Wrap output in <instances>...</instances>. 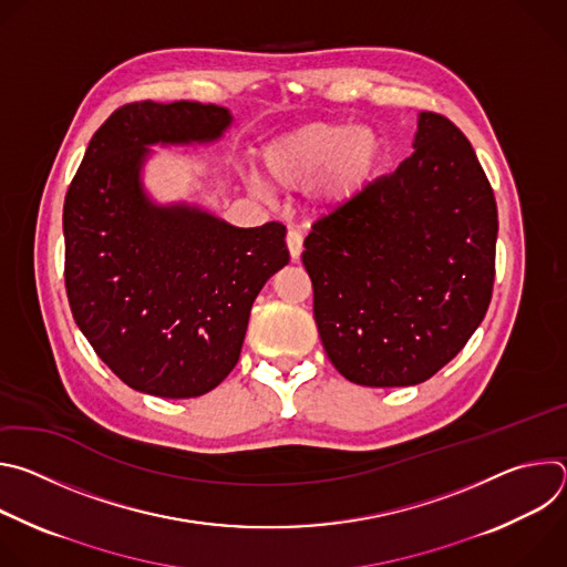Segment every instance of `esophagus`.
I'll return each instance as SVG.
<instances>
[{
	"label": "esophagus",
	"instance_id": "esophagus-1",
	"mask_svg": "<svg viewBox=\"0 0 567 567\" xmlns=\"http://www.w3.org/2000/svg\"><path fill=\"white\" fill-rule=\"evenodd\" d=\"M287 249H289V256L291 260H298L300 254H302V233L300 230H289L287 233Z\"/></svg>",
	"mask_w": 567,
	"mask_h": 567
}]
</instances>
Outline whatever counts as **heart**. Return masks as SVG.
<instances>
[{
    "instance_id": "heart-1",
    "label": "heart",
    "mask_w": 567,
    "mask_h": 567,
    "mask_svg": "<svg viewBox=\"0 0 567 567\" xmlns=\"http://www.w3.org/2000/svg\"><path fill=\"white\" fill-rule=\"evenodd\" d=\"M265 171L278 188H302L313 177L316 202L332 210L357 199L372 182L381 143L368 127L311 123L276 138L262 154ZM258 193H269L262 179H251Z\"/></svg>"
}]
</instances>
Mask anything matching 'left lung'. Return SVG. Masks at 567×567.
Instances as JSON below:
<instances>
[{
    "mask_svg": "<svg viewBox=\"0 0 567 567\" xmlns=\"http://www.w3.org/2000/svg\"><path fill=\"white\" fill-rule=\"evenodd\" d=\"M415 152L311 224L302 265L334 368L359 385L442 370L489 309L498 208L468 138L422 112Z\"/></svg>",
    "mask_w": 567,
    "mask_h": 567,
    "instance_id": "1",
    "label": "left lung"
}]
</instances>
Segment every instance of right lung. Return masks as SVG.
I'll return each mask as SVG.
<instances>
[{"label":"right lung","instance_id":"1","mask_svg":"<svg viewBox=\"0 0 567 567\" xmlns=\"http://www.w3.org/2000/svg\"><path fill=\"white\" fill-rule=\"evenodd\" d=\"M230 112L195 101L130 103L92 136L64 197V287L75 326L130 388L199 396L239 359L265 282L289 262L287 228H237L156 206L141 186L154 143H208Z\"/></svg>","mask_w":567,"mask_h":567}]
</instances>
